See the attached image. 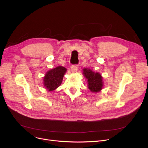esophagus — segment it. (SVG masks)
I'll return each mask as SVG.
<instances>
[{"label": "esophagus", "mask_w": 148, "mask_h": 148, "mask_svg": "<svg viewBox=\"0 0 148 148\" xmlns=\"http://www.w3.org/2000/svg\"><path fill=\"white\" fill-rule=\"evenodd\" d=\"M71 71L73 73H76L77 71V70H78V65H73L71 66Z\"/></svg>", "instance_id": "34e87169"}]
</instances>
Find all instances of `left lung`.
Returning a JSON list of instances; mask_svg holds the SVG:
<instances>
[{
	"mask_svg": "<svg viewBox=\"0 0 148 148\" xmlns=\"http://www.w3.org/2000/svg\"><path fill=\"white\" fill-rule=\"evenodd\" d=\"M83 74L88 80V88L92 92H98L103 86V77L99 73L92 71L91 69L84 68Z\"/></svg>",
	"mask_w": 148,
	"mask_h": 148,
	"instance_id": "8db88e82",
	"label": "left lung"
}]
</instances>
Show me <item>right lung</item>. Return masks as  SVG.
Returning <instances> with one entry per match:
<instances>
[{
  "mask_svg": "<svg viewBox=\"0 0 148 148\" xmlns=\"http://www.w3.org/2000/svg\"><path fill=\"white\" fill-rule=\"evenodd\" d=\"M66 71V69L62 66L49 70L44 77V87L49 91L55 90L61 84Z\"/></svg>",
  "mask_w": 148,
  "mask_h": 148,
  "instance_id": "obj_1",
  "label": "right lung"
}]
</instances>
